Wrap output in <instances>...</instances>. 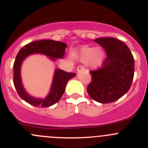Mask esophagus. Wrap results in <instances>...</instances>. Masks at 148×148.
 <instances>
[{"mask_svg": "<svg viewBox=\"0 0 148 148\" xmlns=\"http://www.w3.org/2000/svg\"><path fill=\"white\" fill-rule=\"evenodd\" d=\"M84 69H85V68L82 65L78 66V67H77V71H82V70H84Z\"/></svg>", "mask_w": 148, "mask_h": 148, "instance_id": "obj_1", "label": "esophagus"}]
</instances>
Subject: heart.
<instances>
[{
	"mask_svg": "<svg viewBox=\"0 0 148 148\" xmlns=\"http://www.w3.org/2000/svg\"><path fill=\"white\" fill-rule=\"evenodd\" d=\"M79 59L84 63H87L90 67L98 68L102 64L105 57V53L101 47H92L84 46L79 51Z\"/></svg>",
	"mask_w": 148,
	"mask_h": 148,
	"instance_id": "b5f03b06",
	"label": "heart"
}]
</instances>
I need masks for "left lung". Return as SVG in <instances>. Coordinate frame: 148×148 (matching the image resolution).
<instances>
[{"mask_svg":"<svg viewBox=\"0 0 148 148\" xmlns=\"http://www.w3.org/2000/svg\"><path fill=\"white\" fill-rule=\"evenodd\" d=\"M107 53L101 68L89 71L87 93L95 101L107 104L117 100L130 89L135 71L134 58L124 42L104 37L95 40Z\"/></svg>","mask_w":148,"mask_h":148,"instance_id":"obj_1","label":"left lung"}]
</instances>
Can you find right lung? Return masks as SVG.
<instances>
[{
	"label": "right lung",
	"mask_w": 148,
	"mask_h": 148,
	"mask_svg": "<svg viewBox=\"0 0 148 148\" xmlns=\"http://www.w3.org/2000/svg\"><path fill=\"white\" fill-rule=\"evenodd\" d=\"M66 46V44L61 41L46 39L29 43L19 51L13 64V84L21 99L34 107L40 106L42 107H50L60 100L64 93L67 82L75 77V73L66 72L62 69L56 70L49 95L44 99H37L30 97L25 92L21 79L20 69L22 61L31 53H43L49 56L52 60H55L63 58Z\"/></svg>",
	"instance_id": "right-lung-1"
}]
</instances>
